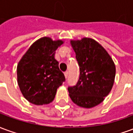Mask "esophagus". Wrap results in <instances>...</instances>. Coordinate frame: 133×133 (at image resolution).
<instances>
[{
    "mask_svg": "<svg viewBox=\"0 0 133 133\" xmlns=\"http://www.w3.org/2000/svg\"><path fill=\"white\" fill-rule=\"evenodd\" d=\"M64 75H65V78H68V71H66V72H64Z\"/></svg>",
    "mask_w": 133,
    "mask_h": 133,
    "instance_id": "obj_1",
    "label": "esophagus"
}]
</instances>
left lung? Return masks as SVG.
I'll return each mask as SVG.
<instances>
[{
    "instance_id": "left-lung-1",
    "label": "left lung",
    "mask_w": 133,
    "mask_h": 133,
    "mask_svg": "<svg viewBox=\"0 0 133 133\" xmlns=\"http://www.w3.org/2000/svg\"><path fill=\"white\" fill-rule=\"evenodd\" d=\"M80 67V77L68 87L70 98L80 107L90 108L102 103L111 90L115 65L105 49L92 38L70 41Z\"/></svg>"
}]
</instances>
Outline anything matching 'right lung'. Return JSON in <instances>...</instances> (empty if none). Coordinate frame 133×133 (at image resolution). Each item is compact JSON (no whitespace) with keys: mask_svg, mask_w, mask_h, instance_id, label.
Returning <instances> with one entry per match:
<instances>
[{"mask_svg":"<svg viewBox=\"0 0 133 133\" xmlns=\"http://www.w3.org/2000/svg\"><path fill=\"white\" fill-rule=\"evenodd\" d=\"M63 44L43 37L33 43L17 66L19 88L24 98L37 105L49 104L65 78L55 59V50Z\"/></svg>","mask_w":133,"mask_h":133,"instance_id":"add662e5","label":"right lung"}]
</instances>
